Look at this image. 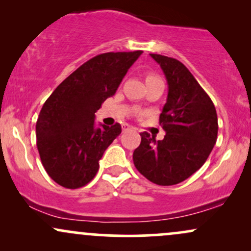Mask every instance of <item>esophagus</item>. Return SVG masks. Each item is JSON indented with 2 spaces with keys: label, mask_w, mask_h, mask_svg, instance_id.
Listing matches in <instances>:
<instances>
[{
  "label": "esophagus",
  "mask_w": 251,
  "mask_h": 251,
  "mask_svg": "<svg viewBox=\"0 0 251 251\" xmlns=\"http://www.w3.org/2000/svg\"><path fill=\"white\" fill-rule=\"evenodd\" d=\"M127 131H133V127L127 125V124H124V125H123V132H127Z\"/></svg>",
  "instance_id": "34e87169"
}]
</instances>
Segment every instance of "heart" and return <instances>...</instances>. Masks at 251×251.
Listing matches in <instances>:
<instances>
[{
  "label": "heart",
  "mask_w": 251,
  "mask_h": 251,
  "mask_svg": "<svg viewBox=\"0 0 251 251\" xmlns=\"http://www.w3.org/2000/svg\"><path fill=\"white\" fill-rule=\"evenodd\" d=\"M155 79H160V77L154 75V74H149L148 77H146V81H150V80H155Z\"/></svg>",
  "instance_id": "b5f03b06"
}]
</instances>
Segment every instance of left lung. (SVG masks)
Wrapping results in <instances>:
<instances>
[{
  "instance_id": "left-lung-1",
  "label": "left lung",
  "mask_w": 251,
  "mask_h": 251,
  "mask_svg": "<svg viewBox=\"0 0 251 251\" xmlns=\"http://www.w3.org/2000/svg\"><path fill=\"white\" fill-rule=\"evenodd\" d=\"M160 65L169 85L168 100L159 124L166 134L155 140L148 132L133 152L138 171L157 185H175L201 168L214 149L218 133L212 100L180 61L150 54Z\"/></svg>"
}]
</instances>
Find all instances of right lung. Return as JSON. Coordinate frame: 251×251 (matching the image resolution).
I'll return each instance as SVG.
<instances>
[{"instance_id": "1", "label": "right lung", "mask_w": 251, "mask_h": 251, "mask_svg": "<svg viewBox=\"0 0 251 251\" xmlns=\"http://www.w3.org/2000/svg\"><path fill=\"white\" fill-rule=\"evenodd\" d=\"M142 50L103 53L80 66L43 103L36 145L48 176L66 189L82 188L96 177L105 150L122 133L120 124L94 126L96 112L114 96Z\"/></svg>"}]
</instances>
